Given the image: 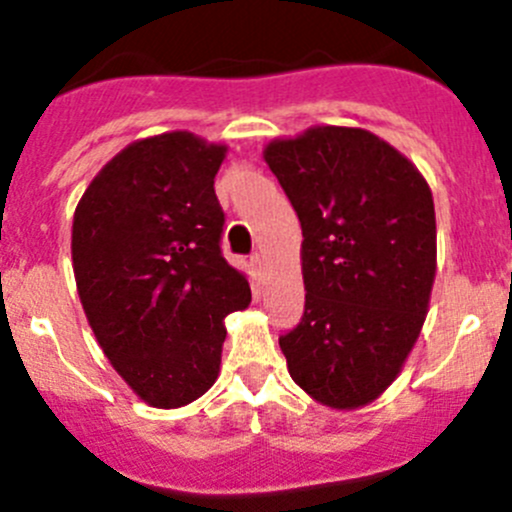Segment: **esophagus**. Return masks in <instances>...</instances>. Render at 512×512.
I'll return each instance as SVG.
<instances>
[{
  "label": "esophagus",
  "instance_id": "1",
  "mask_svg": "<svg viewBox=\"0 0 512 512\" xmlns=\"http://www.w3.org/2000/svg\"><path fill=\"white\" fill-rule=\"evenodd\" d=\"M250 262H252V267H255L257 272L265 270V255H262V252H255V255L250 257Z\"/></svg>",
  "mask_w": 512,
  "mask_h": 512
}]
</instances>
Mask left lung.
<instances>
[{"instance_id": "1", "label": "left lung", "mask_w": 512, "mask_h": 512, "mask_svg": "<svg viewBox=\"0 0 512 512\" xmlns=\"http://www.w3.org/2000/svg\"><path fill=\"white\" fill-rule=\"evenodd\" d=\"M302 225L304 314L280 337L289 376L319 404L374 401L416 344L436 277L431 188L361 128L319 126L267 146Z\"/></svg>"}]
</instances>
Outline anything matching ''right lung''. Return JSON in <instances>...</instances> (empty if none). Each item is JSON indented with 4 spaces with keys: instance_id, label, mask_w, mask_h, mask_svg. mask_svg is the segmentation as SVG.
<instances>
[{
    "instance_id": "add662e5",
    "label": "right lung",
    "mask_w": 512,
    "mask_h": 512,
    "mask_svg": "<svg viewBox=\"0 0 512 512\" xmlns=\"http://www.w3.org/2000/svg\"><path fill=\"white\" fill-rule=\"evenodd\" d=\"M225 146L175 131L123 148L91 180L74 215L81 304L103 354L158 409L215 384L223 319L250 304L245 275L223 257L215 175Z\"/></svg>"
}]
</instances>
